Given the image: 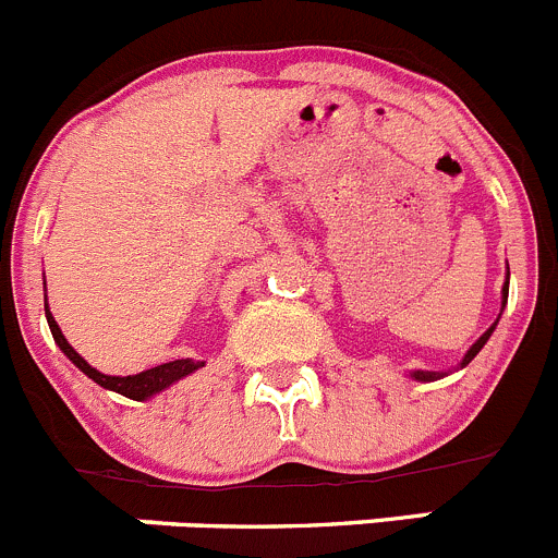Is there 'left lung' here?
<instances>
[{"label":"left lung","instance_id":"obj_1","mask_svg":"<svg viewBox=\"0 0 558 558\" xmlns=\"http://www.w3.org/2000/svg\"><path fill=\"white\" fill-rule=\"evenodd\" d=\"M507 292H510V268H507V277H505V284H501V308H505V303H507ZM501 317V314H499ZM496 323H499V319H496ZM496 323L490 325L488 330H485L483 336H480L477 341H474L472 347H469L466 350V355L461 357V363L456 368H464V366H469V363L474 361V355H477L480 350H483L485 347V341L490 339V333H494V328H496ZM410 377L412 379H417V383H434V379H442V377H448V372H423V368H417V372H410Z\"/></svg>","mask_w":558,"mask_h":558}]
</instances>
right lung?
I'll return each instance as SVG.
<instances>
[{
    "label": "right lung",
    "instance_id": "obj_1",
    "mask_svg": "<svg viewBox=\"0 0 558 558\" xmlns=\"http://www.w3.org/2000/svg\"><path fill=\"white\" fill-rule=\"evenodd\" d=\"M46 301H48V298H46ZM46 319H48V328H51V333H53V341L59 344V350H62L64 355H68L70 361H73L75 366H78L81 372L86 374V377L94 379L99 388L113 390V393L126 396V399H132V401L151 399V396L162 393L165 388H170L173 383H179V379L190 377V374H195L197 368L206 366V361H192V357H181V361L159 363V366L146 368V372H141V374H130V377H110V374H102V372H97L94 366H89V363H86L84 357H81L78 352L73 350V344L64 339L62 328H59L57 319H53L48 303H46Z\"/></svg>",
    "mask_w": 558,
    "mask_h": 558
}]
</instances>
